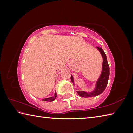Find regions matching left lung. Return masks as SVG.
Instances as JSON below:
<instances>
[{"instance_id":"1","label":"left lung","mask_w":133,"mask_h":133,"mask_svg":"<svg viewBox=\"0 0 133 133\" xmlns=\"http://www.w3.org/2000/svg\"><path fill=\"white\" fill-rule=\"evenodd\" d=\"M98 49L100 51V53L102 54V57L103 58V66H102V74L100 75V78L98 80L97 82H96V87L94 90L90 92H87L85 91H77L78 94L82 97H92V96H97L102 92L107 87V84L108 82L109 76V66L108 65V63L107 62V59L106 57V54L104 53L103 49L100 46L97 47ZM71 80L74 83V80L73 76L71 75Z\"/></svg>"}]
</instances>
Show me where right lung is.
Segmentation results:
<instances>
[{
  "label": "right lung",
  "mask_w": 133,
  "mask_h": 133,
  "mask_svg": "<svg viewBox=\"0 0 133 133\" xmlns=\"http://www.w3.org/2000/svg\"><path fill=\"white\" fill-rule=\"evenodd\" d=\"M57 93H55V95H54V96H53V97H50V98H45L43 100H44V101H48V102H52L53 101V100H54L56 98V97H57Z\"/></svg>",
  "instance_id": "add662e5"
}]
</instances>
